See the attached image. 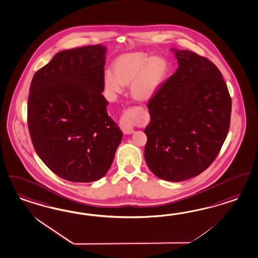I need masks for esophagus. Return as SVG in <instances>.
Listing matches in <instances>:
<instances>
[{
	"instance_id": "1",
	"label": "esophagus",
	"mask_w": 258,
	"mask_h": 258,
	"mask_svg": "<svg viewBox=\"0 0 258 258\" xmlns=\"http://www.w3.org/2000/svg\"><path fill=\"white\" fill-rule=\"evenodd\" d=\"M119 127L121 129V131L127 134V135H130L134 133V129H133L132 125L130 123V119L128 118L127 114L124 113L121 117H120V120H119Z\"/></svg>"
}]
</instances>
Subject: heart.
I'll list each match as a JSON object with an SVG mask.
<instances>
[{
    "label": "heart",
    "instance_id": "b5f03b06",
    "mask_svg": "<svg viewBox=\"0 0 258 258\" xmlns=\"http://www.w3.org/2000/svg\"><path fill=\"white\" fill-rule=\"evenodd\" d=\"M113 74L103 77L105 89L111 94L122 91L129 86L136 100L146 101L154 95L167 72V63L161 57H152L142 52H129L118 56L112 64Z\"/></svg>",
    "mask_w": 258,
    "mask_h": 258
}]
</instances>
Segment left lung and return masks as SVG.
<instances>
[{
	"instance_id": "1",
	"label": "left lung",
	"mask_w": 258,
	"mask_h": 258,
	"mask_svg": "<svg viewBox=\"0 0 258 258\" xmlns=\"http://www.w3.org/2000/svg\"><path fill=\"white\" fill-rule=\"evenodd\" d=\"M178 68L148 101L144 157L163 180L197 176L216 159L230 128L232 100L217 66L187 50H173Z\"/></svg>"
}]
</instances>
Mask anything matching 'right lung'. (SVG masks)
<instances>
[{
    "mask_svg": "<svg viewBox=\"0 0 258 258\" xmlns=\"http://www.w3.org/2000/svg\"><path fill=\"white\" fill-rule=\"evenodd\" d=\"M103 45L59 52L34 75L27 123L35 151L59 177L97 181L110 169L122 133L107 115Z\"/></svg>",
    "mask_w": 258,
    "mask_h": 258,
    "instance_id": "1",
    "label": "right lung"
}]
</instances>
